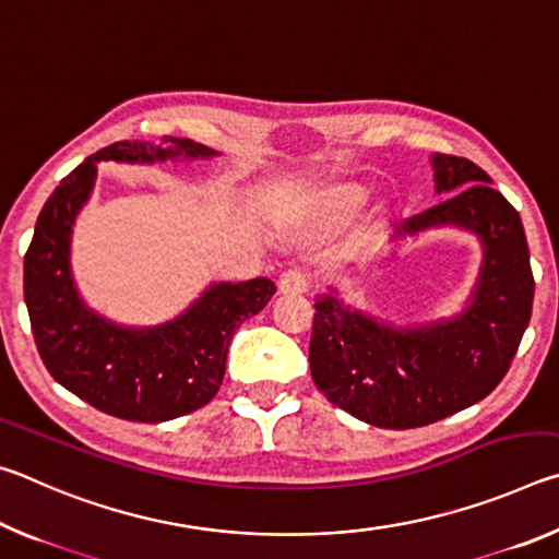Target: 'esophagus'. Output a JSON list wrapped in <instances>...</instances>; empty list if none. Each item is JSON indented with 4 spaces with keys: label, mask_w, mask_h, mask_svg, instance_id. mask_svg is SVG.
Masks as SVG:
<instances>
[{
    "label": "esophagus",
    "mask_w": 559,
    "mask_h": 559,
    "mask_svg": "<svg viewBox=\"0 0 559 559\" xmlns=\"http://www.w3.org/2000/svg\"><path fill=\"white\" fill-rule=\"evenodd\" d=\"M310 286V273L302 266H293L281 273L278 290L281 293H306Z\"/></svg>",
    "instance_id": "1"
}]
</instances>
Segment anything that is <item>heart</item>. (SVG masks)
<instances>
[{
    "label": "heart",
    "instance_id": "1",
    "mask_svg": "<svg viewBox=\"0 0 559 559\" xmlns=\"http://www.w3.org/2000/svg\"><path fill=\"white\" fill-rule=\"evenodd\" d=\"M365 202V189L355 185H340L330 187L328 192L320 197V214L328 216V219H337V216H347L355 210H359Z\"/></svg>",
    "mask_w": 559,
    "mask_h": 559
}]
</instances>
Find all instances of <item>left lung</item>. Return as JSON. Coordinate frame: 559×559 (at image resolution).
<instances>
[{
	"instance_id": "1",
	"label": "left lung",
	"mask_w": 559,
	"mask_h": 559,
	"mask_svg": "<svg viewBox=\"0 0 559 559\" xmlns=\"http://www.w3.org/2000/svg\"><path fill=\"white\" fill-rule=\"evenodd\" d=\"M437 192L449 200L406 219L400 234L459 224L476 231L486 261L466 313L429 328L394 330L316 296L310 374L330 402L380 429L441 421L496 390L533 313L535 278L523 222L466 157L433 155Z\"/></svg>"
}]
</instances>
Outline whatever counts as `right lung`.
Returning a JSON list of instances; mask_svg holds the SVG:
<instances>
[{
	"label": "right lung",
	"instance_id": "obj_1",
	"mask_svg": "<svg viewBox=\"0 0 559 559\" xmlns=\"http://www.w3.org/2000/svg\"><path fill=\"white\" fill-rule=\"evenodd\" d=\"M165 145L120 140L83 159L46 200L24 257V300L46 370L103 414L143 424L177 419L212 402L236 328L266 308L276 293L269 278L216 283L185 316L147 330L110 325L83 308L73 288L69 246L75 214L96 179V163L216 155L192 140L167 135Z\"/></svg>",
	"mask_w": 559,
	"mask_h": 559
}]
</instances>
